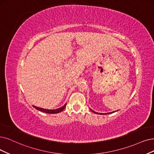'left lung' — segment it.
<instances>
[{
  "label": "left lung",
  "mask_w": 154,
  "mask_h": 154,
  "mask_svg": "<svg viewBox=\"0 0 154 154\" xmlns=\"http://www.w3.org/2000/svg\"><path fill=\"white\" fill-rule=\"evenodd\" d=\"M91 110L93 113H96V114H100V115H105V114H110V113H113V112H117V111H118V110H116V111H113V112H107V113H98V112H94V111H93L92 109H89Z\"/></svg>",
  "instance_id": "1"
}]
</instances>
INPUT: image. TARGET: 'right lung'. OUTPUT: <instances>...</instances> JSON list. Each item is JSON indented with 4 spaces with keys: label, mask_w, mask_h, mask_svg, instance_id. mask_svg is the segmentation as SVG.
I'll return each mask as SVG.
<instances>
[{
    "label": "right lung",
    "mask_w": 154,
    "mask_h": 154,
    "mask_svg": "<svg viewBox=\"0 0 154 154\" xmlns=\"http://www.w3.org/2000/svg\"><path fill=\"white\" fill-rule=\"evenodd\" d=\"M66 105V103H65L63 106L60 107V108H58V109H53V110H49V109H42V108H40V107H37L33 105V106L35 108V109L38 110H40L41 112H45V113H52V114H54V113H58L59 112H61V111L65 109V108Z\"/></svg>",
    "instance_id": "obj_1"
}]
</instances>
